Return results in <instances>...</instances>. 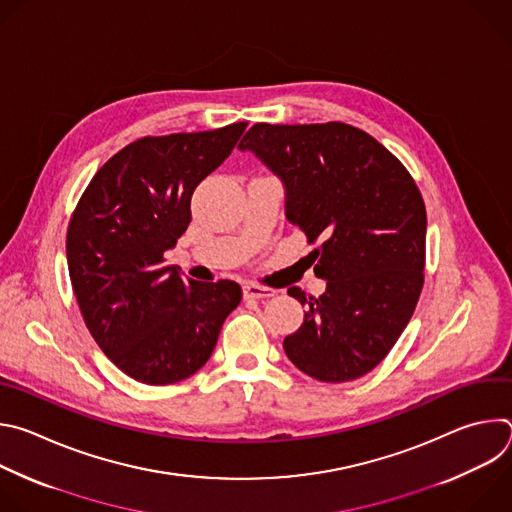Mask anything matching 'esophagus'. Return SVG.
<instances>
[{
	"label": "esophagus",
	"mask_w": 512,
	"mask_h": 512,
	"mask_svg": "<svg viewBox=\"0 0 512 512\" xmlns=\"http://www.w3.org/2000/svg\"><path fill=\"white\" fill-rule=\"evenodd\" d=\"M243 296H245V300L273 298V296H275V289L265 287V285H257V283H245V285H243Z\"/></svg>",
	"instance_id": "34e87169"
}]
</instances>
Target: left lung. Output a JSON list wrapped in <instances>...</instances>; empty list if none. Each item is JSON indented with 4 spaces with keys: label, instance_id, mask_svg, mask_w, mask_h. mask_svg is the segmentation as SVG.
Instances as JSON below:
<instances>
[{
    "label": "left lung",
    "instance_id": "8db88e82",
    "mask_svg": "<svg viewBox=\"0 0 512 512\" xmlns=\"http://www.w3.org/2000/svg\"><path fill=\"white\" fill-rule=\"evenodd\" d=\"M285 184V214L308 243L320 298L283 340L287 358L316 381L371 373L409 324L423 287L427 214L407 168L373 135L342 121L255 123L239 143Z\"/></svg>",
    "mask_w": 512,
    "mask_h": 512
}]
</instances>
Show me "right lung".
Instances as JSON below:
<instances>
[{
    "mask_svg": "<svg viewBox=\"0 0 512 512\" xmlns=\"http://www.w3.org/2000/svg\"><path fill=\"white\" fill-rule=\"evenodd\" d=\"M245 127L131 141L99 168L70 216L66 261L83 320L139 383L172 385L202 369L241 304L239 283L184 279L164 253L192 221L194 188L231 156Z\"/></svg>",
    "mask_w": 512,
    "mask_h": 512,
    "instance_id": "1",
    "label": "right lung"
}]
</instances>
